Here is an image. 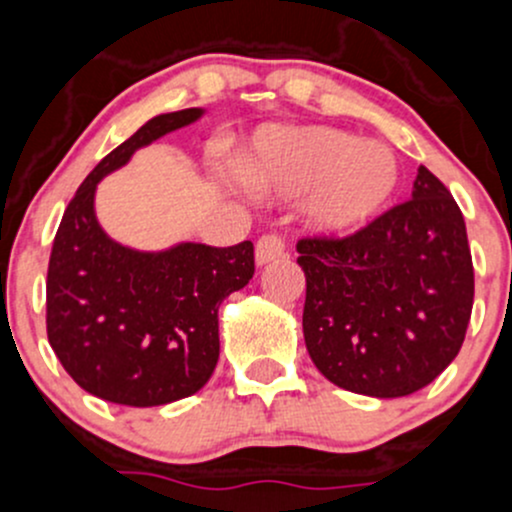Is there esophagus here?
<instances>
[{
	"mask_svg": "<svg viewBox=\"0 0 512 512\" xmlns=\"http://www.w3.org/2000/svg\"><path fill=\"white\" fill-rule=\"evenodd\" d=\"M287 255V240L279 233H267L257 240L255 245V257L257 265H270V262L282 260Z\"/></svg>",
	"mask_w": 512,
	"mask_h": 512,
	"instance_id": "1",
	"label": "esophagus"
}]
</instances>
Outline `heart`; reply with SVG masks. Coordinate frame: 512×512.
I'll list each match as a JSON object with an SVG mask.
<instances>
[{
    "instance_id": "heart-1",
    "label": "heart",
    "mask_w": 512,
    "mask_h": 512,
    "mask_svg": "<svg viewBox=\"0 0 512 512\" xmlns=\"http://www.w3.org/2000/svg\"><path fill=\"white\" fill-rule=\"evenodd\" d=\"M252 188L304 198L309 223L324 233H351L385 208L400 181L387 144L333 127H272L257 137L240 169Z\"/></svg>"
}]
</instances>
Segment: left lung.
<instances>
[{
  "label": "left lung",
  "instance_id": "left-lung-1",
  "mask_svg": "<svg viewBox=\"0 0 512 512\" xmlns=\"http://www.w3.org/2000/svg\"><path fill=\"white\" fill-rule=\"evenodd\" d=\"M304 341L319 373L368 397L422 390L461 351L473 309L466 223L419 166L412 198L351 235L297 242Z\"/></svg>",
  "mask_w": 512,
  "mask_h": 512
}]
</instances>
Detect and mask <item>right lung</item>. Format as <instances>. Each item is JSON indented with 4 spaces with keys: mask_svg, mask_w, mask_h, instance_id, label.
<instances>
[{
    "mask_svg": "<svg viewBox=\"0 0 512 512\" xmlns=\"http://www.w3.org/2000/svg\"><path fill=\"white\" fill-rule=\"evenodd\" d=\"M201 110L149 120L88 174L63 213L48 260L46 333L66 373L90 395L157 407L193 395L218 363V306L255 274L250 240L184 242L134 252L102 233L95 186L134 149L198 120Z\"/></svg>",
    "mask_w": 512,
    "mask_h": 512,
    "instance_id": "add662e5",
    "label": "right lung"
}]
</instances>
